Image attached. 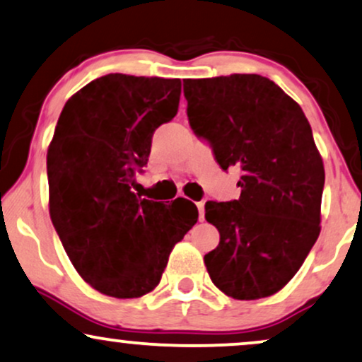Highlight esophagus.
<instances>
[{
  "mask_svg": "<svg viewBox=\"0 0 362 362\" xmlns=\"http://www.w3.org/2000/svg\"><path fill=\"white\" fill-rule=\"evenodd\" d=\"M197 209H199V218H200V221H204V218H205V204L199 202V204H197Z\"/></svg>",
  "mask_w": 362,
  "mask_h": 362,
  "instance_id": "obj_1",
  "label": "esophagus"
}]
</instances>
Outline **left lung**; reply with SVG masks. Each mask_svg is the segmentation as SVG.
<instances>
[{"label": "left lung", "instance_id": "8db88e82", "mask_svg": "<svg viewBox=\"0 0 362 362\" xmlns=\"http://www.w3.org/2000/svg\"><path fill=\"white\" fill-rule=\"evenodd\" d=\"M194 134L222 170L239 168V200L205 204L221 242L204 262L239 300L276 294L296 276L321 232L324 163L303 108L260 75L184 80Z\"/></svg>", "mask_w": 362, "mask_h": 362}]
</instances>
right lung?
<instances>
[{"instance_id": "right-lung-1", "label": "right lung", "mask_w": 362, "mask_h": 362, "mask_svg": "<svg viewBox=\"0 0 362 362\" xmlns=\"http://www.w3.org/2000/svg\"><path fill=\"white\" fill-rule=\"evenodd\" d=\"M180 91L178 78L110 73L76 91L58 118L47 155L49 217L73 267L102 294L153 291L199 218L190 200L165 205L132 192Z\"/></svg>"}]
</instances>
